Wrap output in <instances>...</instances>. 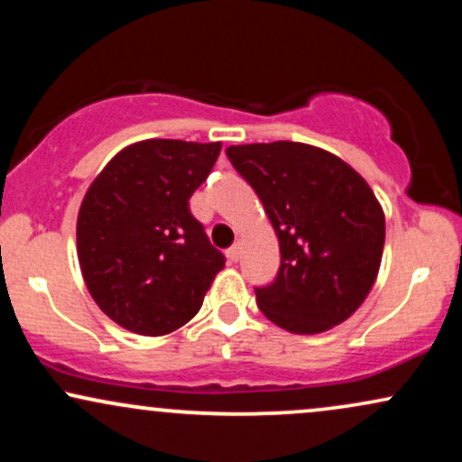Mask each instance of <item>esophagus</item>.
Segmentation results:
<instances>
[{
	"instance_id": "esophagus-1",
	"label": "esophagus",
	"mask_w": 462,
	"mask_h": 462,
	"mask_svg": "<svg viewBox=\"0 0 462 462\" xmlns=\"http://www.w3.org/2000/svg\"><path fill=\"white\" fill-rule=\"evenodd\" d=\"M226 256H227V261H230V263H236L238 258H241V247L232 245V247L226 252Z\"/></svg>"
}]
</instances>
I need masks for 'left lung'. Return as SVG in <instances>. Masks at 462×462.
<instances>
[{"mask_svg": "<svg viewBox=\"0 0 462 462\" xmlns=\"http://www.w3.org/2000/svg\"><path fill=\"white\" fill-rule=\"evenodd\" d=\"M226 153L280 241L273 282L254 289L263 315L295 334L346 321L383 261L384 213L369 184L341 158L304 143L230 145Z\"/></svg>", "mask_w": 462, "mask_h": 462, "instance_id": "obj_1", "label": "left lung"}]
</instances>
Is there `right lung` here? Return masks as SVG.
<instances>
[{
	"instance_id": "right-lung-1",
	"label": "right lung",
	"mask_w": 462,
	"mask_h": 462,
	"mask_svg": "<svg viewBox=\"0 0 462 462\" xmlns=\"http://www.w3.org/2000/svg\"><path fill=\"white\" fill-rule=\"evenodd\" d=\"M221 143L141 141L106 164L78 215V258L97 306L125 330L161 337L193 319L226 256L189 199Z\"/></svg>"
}]
</instances>
